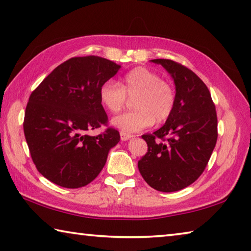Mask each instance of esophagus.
<instances>
[{
  "instance_id": "1",
  "label": "esophagus",
  "mask_w": 251,
  "mask_h": 251,
  "mask_svg": "<svg viewBox=\"0 0 251 251\" xmlns=\"http://www.w3.org/2000/svg\"><path fill=\"white\" fill-rule=\"evenodd\" d=\"M131 137H133V136L129 135V134H126V133H124V131H122V133H121V139L123 142L128 141V139L131 138Z\"/></svg>"
}]
</instances>
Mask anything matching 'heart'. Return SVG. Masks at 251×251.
Instances as JSON below:
<instances>
[{
    "mask_svg": "<svg viewBox=\"0 0 251 251\" xmlns=\"http://www.w3.org/2000/svg\"><path fill=\"white\" fill-rule=\"evenodd\" d=\"M99 96L101 105L110 113L125 107L127 97L133 99L135 110L114 117L112 124L127 133H135L156 123H163L172 115L176 103V93L169 83L154 71L135 67L123 78L122 84L107 79L100 85Z\"/></svg>",
    "mask_w": 251,
    "mask_h": 251,
    "instance_id": "obj_1",
    "label": "heart"
}]
</instances>
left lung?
Returning a JSON list of instances; mask_svg holds the SVG:
<instances>
[{"instance_id":"8db88e82","label":"left lung","mask_w":251,"mask_h":251,"mask_svg":"<svg viewBox=\"0 0 251 251\" xmlns=\"http://www.w3.org/2000/svg\"><path fill=\"white\" fill-rule=\"evenodd\" d=\"M172 75L176 103L163 127L143 135L147 152L138 169L148 185L172 193L192 185L205 171L217 142V114L206 84L172 59H151Z\"/></svg>"}]
</instances>
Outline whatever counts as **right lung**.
<instances>
[{
	"label": "right lung",
	"instance_id": "1",
	"mask_svg": "<svg viewBox=\"0 0 251 251\" xmlns=\"http://www.w3.org/2000/svg\"><path fill=\"white\" fill-rule=\"evenodd\" d=\"M120 69L94 55L72 57L32 92L23 123L25 139L37 171L54 184L65 188L90 184L105 166L110 148L120 142V133L112 127L100 135H86L107 125L99 91Z\"/></svg>",
	"mask_w": 251,
	"mask_h": 251
}]
</instances>
